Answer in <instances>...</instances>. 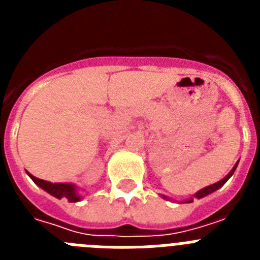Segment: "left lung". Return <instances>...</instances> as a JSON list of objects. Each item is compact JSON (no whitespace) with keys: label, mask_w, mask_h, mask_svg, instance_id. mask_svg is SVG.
Returning a JSON list of instances; mask_svg holds the SVG:
<instances>
[{"label":"left lung","mask_w":260,"mask_h":260,"mask_svg":"<svg viewBox=\"0 0 260 260\" xmlns=\"http://www.w3.org/2000/svg\"><path fill=\"white\" fill-rule=\"evenodd\" d=\"M237 165H238V162H237V164H236V165H234L233 169H232V171L229 172V173H228V176L224 177V178H222L221 181H219V182L213 183V185L207 186V187H204V189H202L201 191L197 192V194H195V198L201 199V198H203V197H206V195L211 194V192H213V191H216V190H217V189H220V187H221V186L224 185V183L226 182V181H228L229 178H231L232 174H233V173H234V171H236V168H237ZM191 202H194V198L189 199V201H187V203H191Z\"/></svg>","instance_id":"8db88e82"}]
</instances>
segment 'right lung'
I'll return each instance as SVG.
<instances>
[{
	"label": "right lung",
	"mask_w": 260,
	"mask_h": 260,
	"mask_svg": "<svg viewBox=\"0 0 260 260\" xmlns=\"http://www.w3.org/2000/svg\"><path fill=\"white\" fill-rule=\"evenodd\" d=\"M28 176L31 177V180L36 183L38 186H40L41 189H44L45 191H48L49 194H52L53 197L61 199L66 198L69 202H78L79 201V197L75 192V187L73 185H69V183H52L48 182V181L40 180V178H36L32 174L28 173Z\"/></svg>",
	"instance_id": "1"
}]
</instances>
